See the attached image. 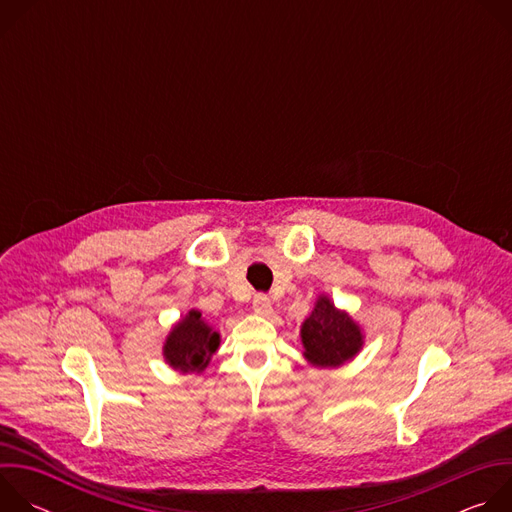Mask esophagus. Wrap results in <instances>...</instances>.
<instances>
[{
	"instance_id": "34e87169",
	"label": "esophagus",
	"mask_w": 512,
	"mask_h": 512,
	"mask_svg": "<svg viewBox=\"0 0 512 512\" xmlns=\"http://www.w3.org/2000/svg\"><path fill=\"white\" fill-rule=\"evenodd\" d=\"M253 310L257 316H263V318H269L273 314V306H271V300L267 296H257L253 300Z\"/></svg>"
}]
</instances>
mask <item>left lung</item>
I'll return each mask as SVG.
<instances>
[{"instance_id": "obj_1", "label": "left lung", "mask_w": 512, "mask_h": 512, "mask_svg": "<svg viewBox=\"0 0 512 512\" xmlns=\"http://www.w3.org/2000/svg\"><path fill=\"white\" fill-rule=\"evenodd\" d=\"M304 358L312 367L336 369L350 362L364 346L362 326L338 308L328 294H320L300 326Z\"/></svg>"}]
</instances>
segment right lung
Wrapping results in <instances>:
<instances>
[{
  "label": "right lung",
  "instance_id": "add662e5",
  "mask_svg": "<svg viewBox=\"0 0 512 512\" xmlns=\"http://www.w3.org/2000/svg\"><path fill=\"white\" fill-rule=\"evenodd\" d=\"M221 346V334L206 322L200 310H190L166 334L162 356L180 375H202Z\"/></svg>",
  "mask_w": 512,
  "mask_h": 512
}]
</instances>
